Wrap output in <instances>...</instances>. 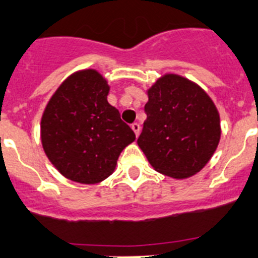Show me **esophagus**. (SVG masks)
Masks as SVG:
<instances>
[{"label": "esophagus", "instance_id": "1", "mask_svg": "<svg viewBox=\"0 0 258 258\" xmlns=\"http://www.w3.org/2000/svg\"><path fill=\"white\" fill-rule=\"evenodd\" d=\"M132 129H133V132L136 133V136L138 137L139 133H141V125H139L138 122H133V124H132Z\"/></svg>", "mask_w": 258, "mask_h": 258}]
</instances>
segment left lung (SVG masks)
I'll use <instances>...</instances> for the list:
<instances>
[{"instance_id": "8db88e82", "label": "left lung", "mask_w": 258, "mask_h": 258, "mask_svg": "<svg viewBox=\"0 0 258 258\" xmlns=\"http://www.w3.org/2000/svg\"><path fill=\"white\" fill-rule=\"evenodd\" d=\"M147 119L138 146L156 171L175 179L195 175L216 151L220 116L209 94L196 83L166 74L147 91Z\"/></svg>"}]
</instances>
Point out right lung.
<instances>
[{
    "label": "right lung",
    "instance_id": "right-lung-1",
    "mask_svg": "<svg viewBox=\"0 0 258 258\" xmlns=\"http://www.w3.org/2000/svg\"><path fill=\"white\" fill-rule=\"evenodd\" d=\"M105 78L80 70L61 83L41 120L44 153L65 178L97 184L111 175L121 151L136 139L117 108L107 102Z\"/></svg>",
    "mask_w": 258,
    "mask_h": 258
}]
</instances>
